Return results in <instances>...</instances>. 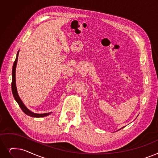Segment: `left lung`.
<instances>
[{"mask_svg":"<svg viewBox=\"0 0 158 158\" xmlns=\"http://www.w3.org/2000/svg\"><path fill=\"white\" fill-rule=\"evenodd\" d=\"M121 128H120V129H121ZM120 129H119V130H120Z\"/></svg>","mask_w":158,"mask_h":158,"instance_id":"8db88e82","label":"left lung"}]
</instances>
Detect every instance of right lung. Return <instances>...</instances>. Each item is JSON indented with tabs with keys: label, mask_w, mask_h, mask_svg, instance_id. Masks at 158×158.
Instances as JSON below:
<instances>
[{
	"label": "right lung",
	"mask_w": 158,
	"mask_h": 158,
	"mask_svg": "<svg viewBox=\"0 0 158 158\" xmlns=\"http://www.w3.org/2000/svg\"><path fill=\"white\" fill-rule=\"evenodd\" d=\"M19 50L18 51V52L17 53V57H16V59H15L14 63H13V69H12L11 90H12V93H13V97H14L15 101L19 104L20 108H21V110L24 112V113L26 114V115L31 116V117H33V118H43V117H45V116H48V115H50V114L52 113V112L45 113V114H36V113H34V112L30 111V110L25 106V105L23 103V102L22 101V100L20 99L19 95L18 94V92H17V86H16V80H15V72H16V66H17V60H18V55H19Z\"/></svg>",
	"instance_id": "1"
}]
</instances>
